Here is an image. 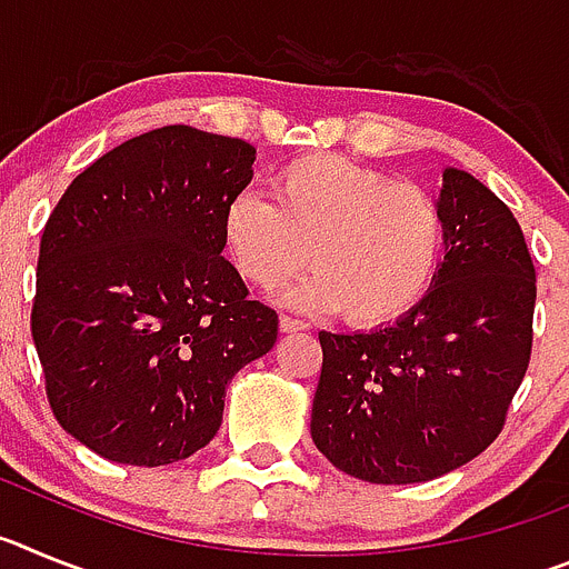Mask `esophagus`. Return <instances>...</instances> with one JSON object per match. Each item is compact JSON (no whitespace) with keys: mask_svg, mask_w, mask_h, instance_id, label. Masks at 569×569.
<instances>
[{"mask_svg":"<svg viewBox=\"0 0 569 569\" xmlns=\"http://www.w3.org/2000/svg\"><path fill=\"white\" fill-rule=\"evenodd\" d=\"M279 330H281V333H299V330H305V325H301L299 319L281 316V319H279Z\"/></svg>","mask_w":569,"mask_h":569,"instance_id":"obj_1","label":"esophagus"}]
</instances>
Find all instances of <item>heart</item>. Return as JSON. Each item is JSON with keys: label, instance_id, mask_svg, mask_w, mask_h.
<instances>
[{"label": "heart", "instance_id": "obj_1", "mask_svg": "<svg viewBox=\"0 0 569 569\" xmlns=\"http://www.w3.org/2000/svg\"><path fill=\"white\" fill-rule=\"evenodd\" d=\"M447 224L430 190L345 156L310 153L281 164L273 202L236 193L222 241L259 290H276L305 264L313 273L288 293L301 313H336L356 328H387L430 293L445 259Z\"/></svg>", "mask_w": 569, "mask_h": 569}]
</instances>
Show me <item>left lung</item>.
Wrapping results in <instances>:
<instances>
[{
    "mask_svg": "<svg viewBox=\"0 0 569 569\" xmlns=\"http://www.w3.org/2000/svg\"><path fill=\"white\" fill-rule=\"evenodd\" d=\"M439 204L445 259L419 308L370 333H319L310 436L373 485L439 479L485 453L530 365L536 268L516 216L459 168Z\"/></svg>",
    "mask_w": 569,
    "mask_h": 569,
    "instance_id": "8db88e82",
    "label": "left lung"
}]
</instances>
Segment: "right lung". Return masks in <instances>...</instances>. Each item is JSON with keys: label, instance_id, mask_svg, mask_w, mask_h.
<instances>
[{"label": "right lung", "instance_id": "right-lung-1", "mask_svg": "<svg viewBox=\"0 0 569 569\" xmlns=\"http://www.w3.org/2000/svg\"><path fill=\"white\" fill-rule=\"evenodd\" d=\"M256 148L168 124L70 182L44 224L30 333L50 410L116 465H173L222 425L224 390L279 316L222 256Z\"/></svg>", "mask_w": 569, "mask_h": 569}]
</instances>
